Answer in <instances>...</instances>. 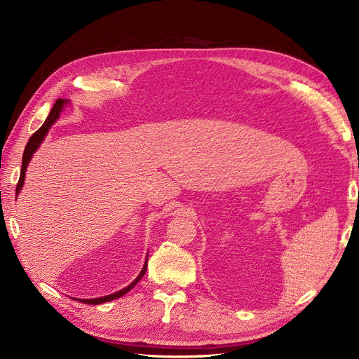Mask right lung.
<instances>
[{"mask_svg":"<svg viewBox=\"0 0 359 359\" xmlns=\"http://www.w3.org/2000/svg\"><path fill=\"white\" fill-rule=\"evenodd\" d=\"M66 100H63V99H57L56 100V103H55V106H53L51 108V111H50V115L47 116V119L44 121V124L39 127L34 135L31 136V139H29V142H28V144H26V148H25V152H23V158H22V170H20V177H19V182H18V187H16V195L20 192V189H22V187H23V180H25V171H26V167H28V164H29V161H31V158H32V155H34V152L38 149V146H39V143H41L43 140H44V137H46V135H47V131H48V128L51 127V124L56 121V119L59 118V114H60V111H62V106H63V103H65ZM148 260L144 262V266H143V269H142V272H140V275L136 278L135 281H133L127 288H124V290H121V291H118V293H114V294H109V296H104V297H99V299H81L79 302H83V303H88V304H100V303H104V302H111V300H114V299H118V297H121V296H124V294H127L128 291L135 287L140 280H142V276L144 275V272H146V268H148Z\"/></svg>","mask_w":359,"mask_h":359,"instance_id":"add662e5","label":"right lung"}]
</instances>
